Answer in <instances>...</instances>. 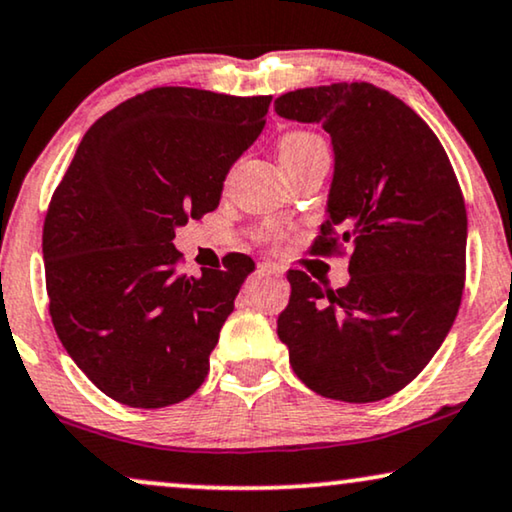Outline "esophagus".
<instances>
[{
	"instance_id": "1",
	"label": "esophagus",
	"mask_w": 512,
	"mask_h": 512,
	"mask_svg": "<svg viewBox=\"0 0 512 512\" xmlns=\"http://www.w3.org/2000/svg\"><path fill=\"white\" fill-rule=\"evenodd\" d=\"M258 272H263V275H272V277H282L284 268L277 263H261L258 265Z\"/></svg>"
}]
</instances>
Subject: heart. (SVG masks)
<instances>
[{"label": "heart", "mask_w": 512, "mask_h": 512, "mask_svg": "<svg viewBox=\"0 0 512 512\" xmlns=\"http://www.w3.org/2000/svg\"><path fill=\"white\" fill-rule=\"evenodd\" d=\"M314 142H321V139L317 135H312V132H289V135H284L282 142H279V160L300 156V153H303L307 146H312ZM258 242L270 249H282L284 230L275 226L263 228L261 233H258Z\"/></svg>", "instance_id": "1"}]
</instances>
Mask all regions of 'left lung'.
Listing matches in <instances>:
<instances>
[{
  "label": "left lung",
  "instance_id": "obj_1",
  "mask_svg": "<svg viewBox=\"0 0 512 512\" xmlns=\"http://www.w3.org/2000/svg\"><path fill=\"white\" fill-rule=\"evenodd\" d=\"M279 116L333 139L328 219L312 251L349 249V284L289 270L279 340L319 396L373 403L415 380L450 333L466 282V205L433 130L373 83H331L275 100Z\"/></svg>",
  "mask_w": 512,
  "mask_h": 512
}]
</instances>
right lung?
<instances>
[{"mask_svg": "<svg viewBox=\"0 0 512 512\" xmlns=\"http://www.w3.org/2000/svg\"><path fill=\"white\" fill-rule=\"evenodd\" d=\"M270 95L163 86L90 125L44 219L48 312L102 394L130 408L186 401L254 261L179 270L174 228L219 207L223 181L265 125Z\"/></svg>", "mask_w": 512, "mask_h": 512, "instance_id": "obj_1", "label": "right lung"}]
</instances>
